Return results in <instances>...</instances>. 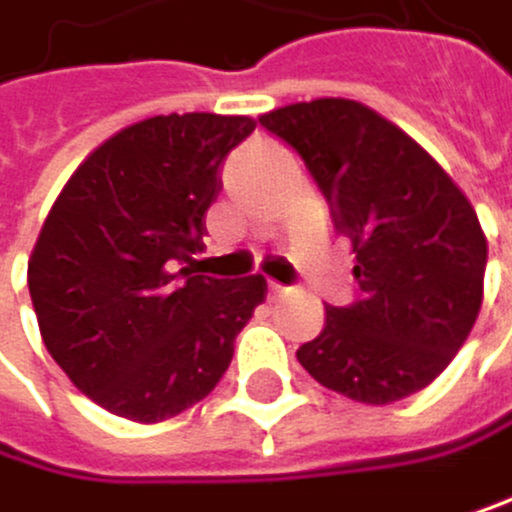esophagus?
Listing matches in <instances>:
<instances>
[{"mask_svg": "<svg viewBox=\"0 0 512 512\" xmlns=\"http://www.w3.org/2000/svg\"><path fill=\"white\" fill-rule=\"evenodd\" d=\"M295 289L292 286H282V282H267V295L273 298V301H279V298H289Z\"/></svg>", "mask_w": 512, "mask_h": 512, "instance_id": "34e87169", "label": "esophagus"}]
</instances>
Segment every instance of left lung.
Here are the masks:
<instances>
[{
	"mask_svg": "<svg viewBox=\"0 0 512 512\" xmlns=\"http://www.w3.org/2000/svg\"><path fill=\"white\" fill-rule=\"evenodd\" d=\"M261 127L298 152L351 239L360 295L326 304V326L298 348L320 385L360 404L426 388L463 348L482 307L488 242L454 180L376 111L348 99L276 108Z\"/></svg>",
	"mask_w": 512,
	"mask_h": 512,
	"instance_id": "1",
	"label": "left lung"
}]
</instances>
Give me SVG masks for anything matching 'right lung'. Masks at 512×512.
I'll list each match as a JSON object with an SVG mask.
<instances>
[{
    "instance_id": "add662e5",
    "label": "right lung",
    "mask_w": 512,
    "mask_h": 512,
    "mask_svg": "<svg viewBox=\"0 0 512 512\" xmlns=\"http://www.w3.org/2000/svg\"><path fill=\"white\" fill-rule=\"evenodd\" d=\"M251 117L167 114L92 152L52 205L27 264L49 354L86 398L136 423L214 392L264 276H192L220 164ZM173 266H180L177 274Z\"/></svg>"
}]
</instances>
